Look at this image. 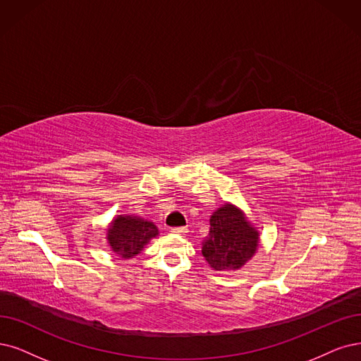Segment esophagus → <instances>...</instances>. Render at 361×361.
I'll list each match as a JSON object with an SVG mask.
<instances>
[{
    "label": "esophagus",
    "instance_id": "34e87169",
    "mask_svg": "<svg viewBox=\"0 0 361 361\" xmlns=\"http://www.w3.org/2000/svg\"><path fill=\"white\" fill-rule=\"evenodd\" d=\"M171 232L176 235H184V233H188V228H172Z\"/></svg>",
    "mask_w": 361,
    "mask_h": 361
}]
</instances>
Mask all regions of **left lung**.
Here are the masks:
<instances>
[{"mask_svg":"<svg viewBox=\"0 0 361 361\" xmlns=\"http://www.w3.org/2000/svg\"><path fill=\"white\" fill-rule=\"evenodd\" d=\"M209 233L202 243V255L216 271L243 268L259 245V232L233 205L219 208L209 220Z\"/></svg>","mask_w":361,"mask_h":361,"instance_id":"8db88e82","label":"left lung"}]
</instances>
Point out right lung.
Segmentation results:
<instances>
[{
	"label": "right lung",
	"mask_w": 361,
	"mask_h": 361,
	"mask_svg": "<svg viewBox=\"0 0 361 361\" xmlns=\"http://www.w3.org/2000/svg\"><path fill=\"white\" fill-rule=\"evenodd\" d=\"M157 235V228L138 217L118 216L109 229V243L118 257L129 259Z\"/></svg>",
	"instance_id": "obj_1"
}]
</instances>
